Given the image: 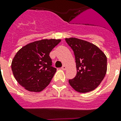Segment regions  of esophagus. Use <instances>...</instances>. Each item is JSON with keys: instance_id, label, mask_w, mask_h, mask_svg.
Masks as SVG:
<instances>
[{"instance_id": "1", "label": "esophagus", "mask_w": 121, "mask_h": 121, "mask_svg": "<svg viewBox=\"0 0 121 121\" xmlns=\"http://www.w3.org/2000/svg\"><path fill=\"white\" fill-rule=\"evenodd\" d=\"M66 68V66H65V65H63V66H62V67H61V69H62L63 70H65Z\"/></svg>"}]
</instances>
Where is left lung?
Wrapping results in <instances>:
<instances>
[{
    "instance_id": "obj_1",
    "label": "left lung",
    "mask_w": 121,
    "mask_h": 121,
    "mask_svg": "<svg viewBox=\"0 0 121 121\" xmlns=\"http://www.w3.org/2000/svg\"><path fill=\"white\" fill-rule=\"evenodd\" d=\"M71 48L76 65V75L69 83L79 93H87L97 88L107 71V58L98 47L76 38H66Z\"/></svg>"
}]
</instances>
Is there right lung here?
<instances>
[{"label":"right lung","instance_id":"obj_1","mask_svg":"<svg viewBox=\"0 0 121 121\" xmlns=\"http://www.w3.org/2000/svg\"><path fill=\"white\" fill-rule=\"evenodd\" d=\"M60 40H42L22 47L12 62L15 78L26 90L40 92L45 89L53 77L56 68L52 66L51 51Z\"/></svg>","mask_w":121,"mask_h":121}]
</instances>
